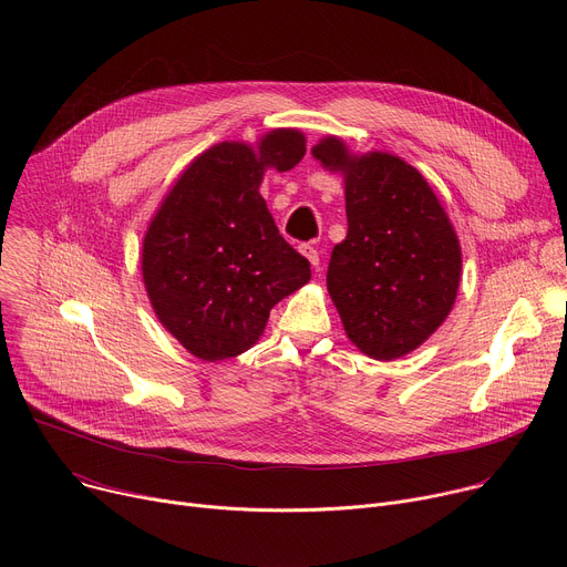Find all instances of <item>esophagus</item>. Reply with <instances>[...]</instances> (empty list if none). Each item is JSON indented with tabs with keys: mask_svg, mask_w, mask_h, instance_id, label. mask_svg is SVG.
<instances>
[{
	"mask_svg": "<svg viewBox=\"0 0 567 567\" xmlns=\"http://www.w3.org/2000/svg\"><path fill=\"white\" fill-rule=\"evenodd\" d=\"M298 251L309 260V265H311V267H316V269H318L320 256H318V249H316L313 245H309V241H307V245H300V247H298Z\"/></svg>",
	"mask_w": 567,
	"mask_h": 567,
	"instance_id": "1",
	"label": "esophagus"
}]
</instances>
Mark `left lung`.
I'll return each instance as SVG.
<instances>
[{"label":"left lung","instance_id":"1","mask_svg":"<svg viewBox=\"0 0 567 567\" xmlns=\"http://www.w3.org/2000/svg\"><path fill=\"white\" fill-rule=\"evenodd\" d=\"M311 154L346 179L348 235L328 267L346 334L377 361L409 354L457 296L462 254L449 215L420 171L394 154H352L337 136Z\"/></svg>","mask_w":567,"mask_h":567}]
</instances>
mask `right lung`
<instances>
[{"label":"right lung","mask_w":567,"mask_h":567,"mask_svg":"<svg viewBox=\"0 0 567 567\" xmlns=\"http://www.w3.org/2000/svg\"><path fill=\"white\" fill-rule=\"evenodd\" d=\"M305 136L282 127L256 147L224 141L202 152L161 202L143 237L141 271L156 318L190 354L221 361L262 337L269 311L309 282L260 195L267 168L291 171Z\"/></svg>","instance_id":"right-lung-1"}]
</instances>
